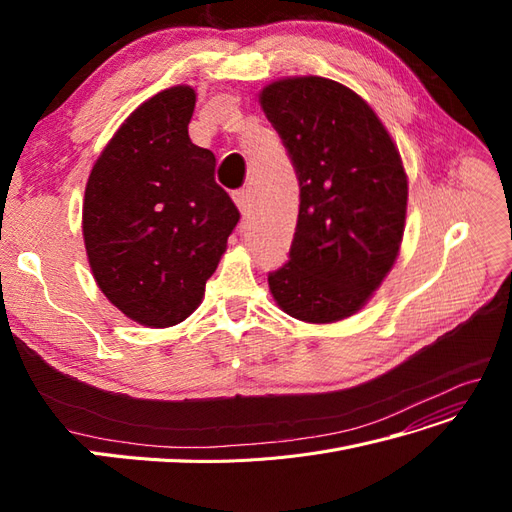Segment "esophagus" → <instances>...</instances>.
I'll return each mask as SVG.
<instances>
[{
    "instance_id": "1",
    "label": "esophagus",
    "mask_w": 512,
    "mask_h": 512,
    "mask_svg": "<svg viewBox=\"0 0 512 512\" xmlns=\"http://www.w3.org/2000/svg\"><path fill=\"white\" fill-rule=\"evenodd\" d=\"M232 198H235V203H237L241 213H245L247 209H250V192H247V190L232 192Z\"/></svg>"
}]
</instances>
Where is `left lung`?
I'll return each mask as SVG.
<instances>
[{
	"label": "left lung",
	"mask_w": 512,
	"mask_h": 512,
	"mask_svg": "<svg viewBox=\"0 0 512 512\" xmlns=\"http://www.w3.org/2000/svg\"><path fill=\"white\" fill-rule=\"evenodd\" d=\"M260 106L301 190L288 262L269 273L273 299L303 322L348 318L399 254L408 203L399 151L361 96L322 76L275 81Z\"/></svg>",
	"instance_id": "1"
}]
</instances>
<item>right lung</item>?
Instances as JSON below:
<instances>
[{"label":"right lung","instance_id":"1","mask_svg":"<svg viewBox=\"0 0 512 512\" xmlns=\"http://www.w3.org/2000/svg\"><path fill=\"white\" fill-rule=\"evenodd\" d=\"M196 94L160 91L121 123L85 188L83 239L100 290L145 327H173L203 301L239 209L215 156L190 141Z\"/></svg>","mask_w":512,"mask_h":512}]
</instances>
